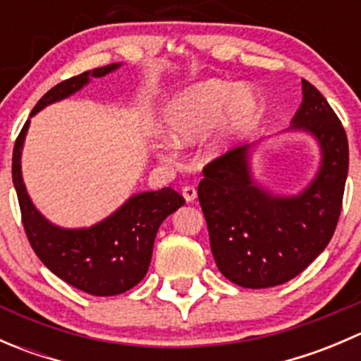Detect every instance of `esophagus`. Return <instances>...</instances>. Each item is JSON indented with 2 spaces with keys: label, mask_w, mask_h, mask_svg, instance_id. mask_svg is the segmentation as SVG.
I'll return each instance as SVG.
<instances>
[{
  "label": "esophagus",
  "mask_w": 361,
  "mask_h": 361,
  "mask_svg": "<svg viewBox=\"0 0 361 361\" xmlns=\"http://www.w3.org/2000/svg\"><path fill=\"white\" fill-rule=\"evenodd\" d=\"M181 194H183L185 201H187V202H194L195 199H197V190H195L194 187H190V185H187V187H183V190H181Z\"/></svg>",
  "instance_id": "obj_1"
}]
</instances>
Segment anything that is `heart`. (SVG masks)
Masks as SVG:
<instances>
[{
	"instance_id": "1",
	"label": "heart",
	"mask_w": 361,
	"mask_h": 361,
	"mask_svg": "<svg viewBox=\"0 0 361 361\" xmlns=\"http://www.w3.org/2000/svg\"><path fill=\"white\" fill-rule=\"evenodd\" d=\"M257 111L258 99L250 89L211 78L187 87L166 104L160 130L174 147H192L206 137L204 155L214 159L227 152Z\"/></svg>"
}]
</instances>
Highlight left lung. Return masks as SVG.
<instances>
[{"label":"left lung","mask_w":361,"mask_h":361,"mask_svg":"<svg viewBox=\"0 0 361 361\" xmlns=\"http://www.w3.org/2000/svg\"><path fill=\"white\" fill-rule=\"evenodd\" d=\"M285 133H305L319 148L314 178L293 195L255 180L245 145L204 167L197 195L221 274L243 288H269L300 274L332 239L348 178L345 130L325 97L302 80V103Z\"/></svg>","instance_id":"left-lung-1"}]
</instances>
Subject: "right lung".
Segmentation results:
<instances>
[{
	"label": "right lung",
	"instance_id": "add662e5",
	"mask_svg": "<svg viewBox=\"0 0 361 361\" xmlns=\"http://www.w3.org/2000/svg\"><path fill=\"white\" fill-rule=\"evenodd\" d=\"M120 66L122 63H113L57 83L36 103L31 116L76 94L92 78L110 75ZM29 123L31 120L24 123L13 147L12 180L24 231L35 253L57 278L89 295L111 297L136 286L150 267L160 224L183 206V197L169 187L140 192L130 195L110 216L90 227H59L39 213L24 185L20 157Z\"/></svg>",
	"mask_w": 361,
	"mask_h": 361
}]
</instances>
